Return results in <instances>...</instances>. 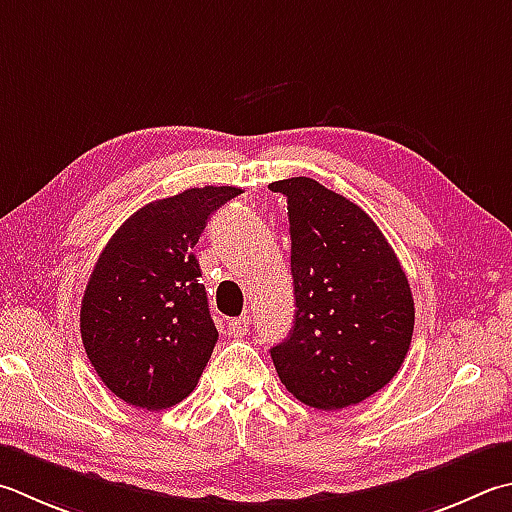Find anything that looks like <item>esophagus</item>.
Masks as SVG:
<instances>
[{
    "label": "esophagus",
    "mask_w": 512,
    "mask_h": 512,
    "mask_svg": "<svg viewBox=\"0 0 512 512\" xmlns=\"http://www.w3.org/2000/svg\"><path fill=\"white\" fill-rule=\"evenodd\" d=\"M248 327H250L248 315H239V318L228 322V329L232 336H244V333H248Z\"/></svg>",
    "instance_id": "esophagus-1"
}]
</instances>
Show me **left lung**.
<instances>
[{"label":"left lung","instance_id":"1","mask_svg":"<svg viewBox=\"0 0 512 512\" xmlns=\"http://www.w3.org/2000/svg\"><path fill=\"white\" fill-rule=\"evenodd\" d=\"M282 192L291 226L295 322L271 349L288 392L342 410L383 389L414 333V300L392 246L365 210L322 183L293 176Z\"/></svg>","mask_w":512,"mask_h":512}]
</instances>
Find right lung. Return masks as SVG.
I'll return each mask as SVG.
<instances>
[{
    "label": "right lung",
    "mask_w": 512,
    "mask_h": 512,
    "mask_svg": "<svg viewBox=\"0 0 512 512\" xmlns=\"http://www.w3.org/2000/svg\"><path fill=\"white\" fill-rule=\"evenodd\" d=\"M241 194L190 188L136 210L102 248L80 309L87 358L111 392L143 410L181 403L219 333L194 246L210 215Z\"/></svg>",
    "instance_id": "right-lung-1"
}]
</instances>
